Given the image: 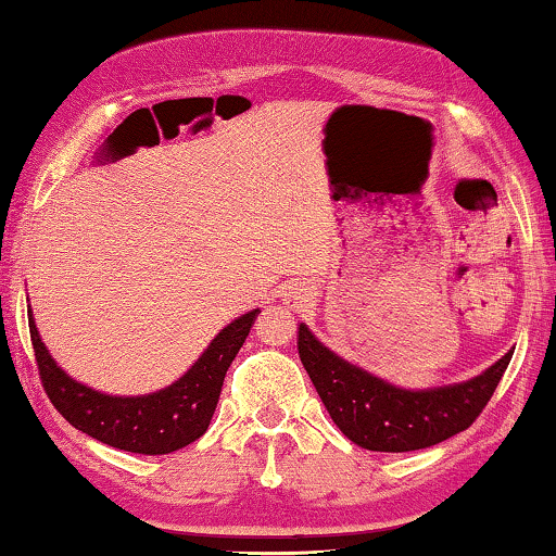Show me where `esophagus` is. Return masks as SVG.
I'll return each mask as SVG.
<instances>
[{
	"label": "esophagus",
	"instance_id": "esophagus-1",
	"mask_svg": "<svg viewBox=\"0 0 556 556\" xmlns=\"http://www.w3.org/2000/svg\"><path fill=\"white\" fill-rule=\"evenodd\" d=\"M286 295H288V303L290 305L303 303V288H290V293H286Z\"/></svg>",
	"mask_w": 556,
	"mask_h": 556
}]
</instances>
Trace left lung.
Instances as JSON below:
<instances>
[{"label": "left lung", "instance_id": "obj_1", "mask_svg": "<svg viewBox=\"0 0 556 556\" xmlns=\"http://www.w3.org/2000/svg\"><path fill=\"white\" fill-rule=\"evenodd\" d=\"M298 354L327 414L352 443L367 451L406 453L429 448L466 431L503 379L513 350L483 375L435 389H399L344 362L300 323Z\"/></svg>", "mask_w": 556, "mask_h": 556}]
</instances>
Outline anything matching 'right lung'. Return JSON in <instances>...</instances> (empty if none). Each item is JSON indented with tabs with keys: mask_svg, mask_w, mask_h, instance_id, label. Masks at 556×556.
Returning a JSON list of instances; mask_svg holds the SVG:
<instances>
[{
	"mask_svg": "<svg viewBox=\"0 0 556 556\" xmlns=\"http://www.w3.org/2000/svg\"><path fill=\"white\" fill-rule=\"evenodd\" d=\"M258 313L261 311H251L236 317L216 334L202 357L187 369V375H181L175 384L144 396L100 394L71 379L43 348L31 315L29 332L43 391L73 429L113 448L142 453V456H162V453L185 448L206 433L218 394H222L226 369L231 367L241 344L249 338Z\"/></svg>",
	"mask_w": 556,
	"mask_h": 556,
	"instance_id": "add662e5",
	"label": "right lung"
}]
</instances>
